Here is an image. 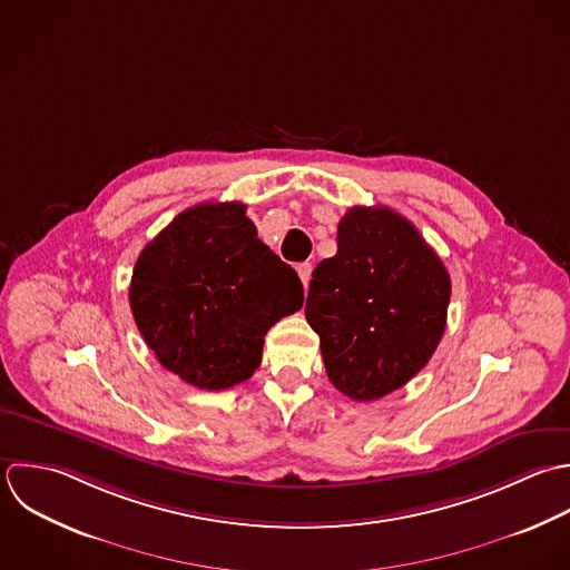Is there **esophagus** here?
Wrapping results in <instances>:
<instances>
[{"label": "esophagus", "instance_id": "esophagus-1", "mask_svg": "<svg viewBox=\"0 0 570 570\" xmlns=\"http://www.w3.org/2000/svg\"><path fill=\"white\" fill-rule=\"evenodd\" d=\"M311 273H313V264L304 262V264H299V266H297V275H299V279H302L304 288H308V282H311Z\"/></svg>", "mask_w": 570, "mask_h": 570}]
</instances>
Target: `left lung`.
Returning <instances> with one entry per match:
<instances>
[{"instance_id":"obj_1","label":"left lung","mask_w":570,"mask_h":570,"mask_svg":"<svg viewBox=\"0 0 570 570\" xmlns=\"http://www.w3.org/2000/svg\"><path fill=\"white\" fill-rule=\"evenodd\" d=\"M449 302V271L420 230L386 206H353L306 297L331 384L355 402L402 389L433 357Z\"/></svg>"}]
</instances>
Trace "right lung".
I'll return each instance as SVG.
<instances>
[{
    "label": "right lung",
    "instance_id": "obj_1",
    "mask_svg": "<svg viewBox=\"0 0 570 570\" xmlns=\"http://www.w3.org/2000/svg\"><path fill=\"white\" fill-rule=\"evenodd\" d=\"M135 324L164 368L204 391L246 382L264 335L304 304L297 273L259 237L239 202L179 213L139 253Z\"/></svg>",
    "mask_w": 570,
    "mask_h": 570
}]
</instances>
